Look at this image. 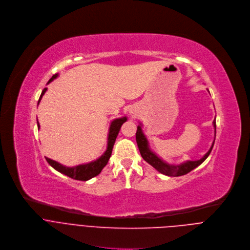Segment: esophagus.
<instances>
[{
    "label": "esophagus",
    "instance_id": "1",
    "mask_svg": "<svg viewBox=\"0 0 250 250\" xmlns=\"http://www.w3.org/2000/svg\"><path fill=\"white\" fill-rule=\"evenodd\" d=\"M129 111H130V114H131L132 116H134V117H135V116L137 115V113H138L137 108H136V107H134V106H133V107H131V108L129 109Z\"/></svg>",
    "mask_w": 250,
    "mask_h": 250
}]
</instances>
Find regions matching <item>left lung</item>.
Returning a JSON list of instances; mask_svg holds the SVG:
<instances>
[{
  "mask_svg": "<svg viewBox=\"0 0 250 250\" xmlns=\"http://www.w3.org/2000/svg\"><path fill=\"white\" fill-rule=\"evenodd\" d=\"M214 127H215V137H216V118L213 122ZM136 141H137V145L139 147L140 154L142 156V158L147 163L151 165L153 167H155L158 171H160L161 173L167 175V176H180V175H184L188 172H190L192 169L196 168L198 166H200L210 155V153L212 152V148L214 146V143L212 144V146L210 147V149L208 151V153L200 160L198 161H188L186 163H183L181 165L178 166H174V165H168L166 162H164L163 160H161L153 151H151V148L148 146V142L146 138V136L144 135L143 131H142V126L139 125L137 127V132H136Z\"/></svg>",
  "mask_w": 250,
  "mask_h": 250,
  "instance_id": "1",
  "label": "left lung"
}]
</instances>
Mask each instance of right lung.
<instances>
[{"label": "right lung", "instance_id": "obj_1", "mask_svg": "<svg viewBox=\"0 0 250 250\" xmlns=\"http://www.w3.org/2000/svg\"><path fill=\"white\" fill-rule=\"evenodd\" d=\"M58 77V75H54L51 79L49 80L48 83H51L54 79H56ZM47 90V88L45 87L42 92H41V95L39 97V101H38V104L41 101V98L43 96V94L45 93V91ZM127 121V118L126 117H122V118H117V119H114L112 122H111V125L109 127V133H108V138H107V148L105 153L101 157L98 158L96 161H93L91 163H88V164H84V165H80V166H77V167H65L53 160H50L48 158H46V161L47 163L51 166L53 168H55L57 171L73 178V179H76V180H81V181H86L96 175H98L99 173H101V171L103 170V168L107 165L110 157H111V153H112V148H113V146H114V143H115V140L117 138V135L120 131V128L122 126V124L124 122ZM37 126L38 128H40V125L37 121Z\"/></svg>", "mask_w": 250, "mask_h": 250}]
</instances>
